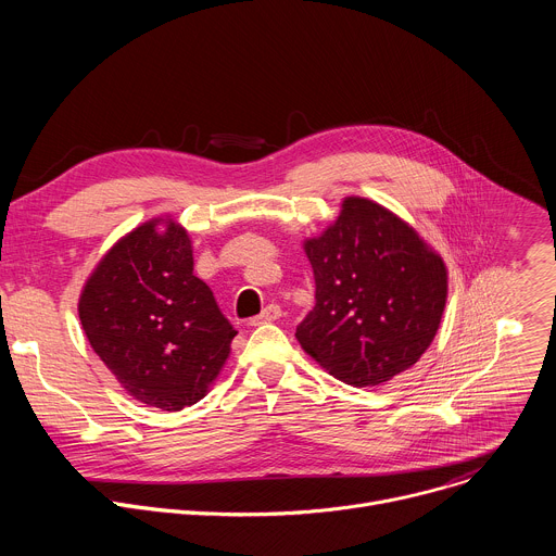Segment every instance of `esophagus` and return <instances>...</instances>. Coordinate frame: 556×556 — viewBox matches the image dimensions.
<instances>
[{
  "mask_svg": "<svg viewBox=\"0 0 556 556\" xmlns=\"http://www.w3.org/2000/svg\"><path fill=\"white\" fill-rule=\"evenodd\" d=\"M281 316V307L279 305H275V303H270V305H266L264 309H262V314H257V316H253L251 319V326H264V324H273V321H277Z\"/></svg>",
  "mask_w": 556,
  "mask_h": 556,
  "instance_id": "esophagus-1",
  "label": "esophagus"
}]
</instances>
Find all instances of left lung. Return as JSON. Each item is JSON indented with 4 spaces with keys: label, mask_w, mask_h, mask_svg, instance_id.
<instances>
[{
    "label": "left lung",
    "mask_w": 556,
    "mask_h": 556,
    "mask_svg": "<svg viewBox=\"0 0 556 556\" xmlns=\"http://www.w3.org/2000/svg\"><path fill=\"white\" fill-rule=\"evenodd\" d=\"M303 251L316 283V305L294 334L305 354L354 387L382 384L420 361L440 328L448 275L414 226L350 195Z\"/></svg>",
    "instance_id": "obj_1"
}]
</instances>
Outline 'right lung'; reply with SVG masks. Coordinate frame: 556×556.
Listing matches in <instances>:
<instances>
[{
	"label": "right lung",
	"mask_w": 556,
	"mask_h": 556,
	"mask_svg": "<svg viewBox=\"0 0 556 556\" xmlns=\"http://www.w3.org/2000/svg\"><path fill=\"white\" fill-rule=\"evenodd\" d=\"M78 319L131 399L163 412L204 399L237 334L193 275L191 237L172 217L136 226L103 255Z\"/></svg>",
	"instance_id": "obj_1"
}]
</instances>
